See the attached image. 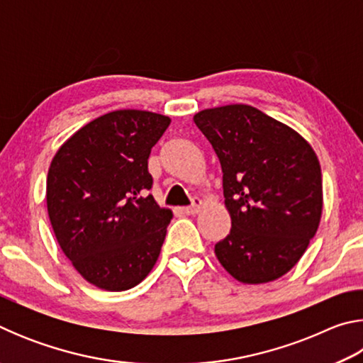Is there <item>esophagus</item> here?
<instances>
[{
  "label": "esophagus",
  "mask_w": 363,
  "mask_h": 363,
  "mask_svg": "<svg viewBox=\"0 0 363 363\" xmlns=\"http://www.w3.org/2000/svg\"><path fill=\"white\" fill-rule=\"evenodd\" d=\"M201 206H203V201H201L200 199H194L192 200V206L182 208L181 211L186 214V216H194V214H196V213L201 210Z\"/></svg>",
  "instance_id": "34e87169"
}]
</instances>
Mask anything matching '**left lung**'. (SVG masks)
Instances as JSON below:
<instances>
[{
    "mask_svg": "<svg viewBox=\"0 0 363 363\" xmlns=\"http://www.w3.org/2000/svg\"><path fill=\"white\" fill-rule=\"evenodd\" d=\"M194 123L223 169L230 232L214 253L233 279L267 284L296 266L320 224V163L285 123L247 104L205 108Z\"/></svg>",
    "mask_w": 363,
    "mask_h": 363,
    "instance_id": "left-lung-1",
    "label": "left lung"
}]
</instances>
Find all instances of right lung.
Masks as SVG:
<instances>
[{
  "label": "right lung",
  "mask_w": 363,
  "mask_h": 363,
  "mask_svg": "<svg viewBox=\"0 0 363 363\" xmlns=\"http://www.w3.org/2000/svg\"><path fill=\"white\" fill-rule=\"evenodd\" d=\"M169 123L147 110L108 112L72 134L49 164L54 235L77 272L101 290L139 285L162 251L173 211L147 195V160Z\"/></svg>",
  "instance_id": "obj_1"
}]
</instances>
